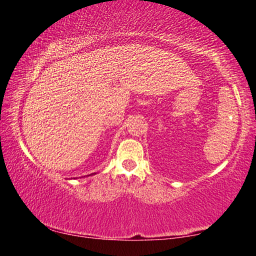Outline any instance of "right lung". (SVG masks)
I'll return each mask as SVG.
<instances>
[{"label":"right lung","instance_id":"add662e5","mask_svg":"<svg viewBox=\"0 0 256 256\" xmlns=\"http://www.w3.org/2000/svg\"><path fill=\"white\" fill-rule=\"evenodd\" d=\"M88 176H90V175H88Z\"/></svg>","mask_w":256,"mask_h":256}]
</instances>
